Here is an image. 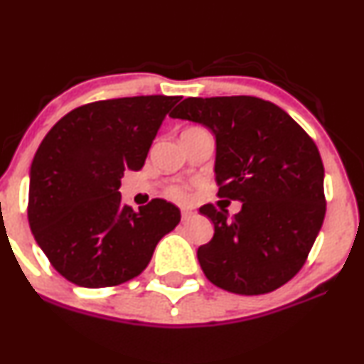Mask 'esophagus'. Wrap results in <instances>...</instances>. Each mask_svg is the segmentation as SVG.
Here are the masks:
<instances>
[{
    "label": "esophagus",
    "instance_id": "34e87169",
    "mask_svg": "<svg viewBox=\"0 0 364 364\" xmlns=\"http://www.w3.org/2000/svg\"><path fill=\"white\" fill-rule=\"evenodd\" d=\"M195 214L191 210H188V208H183L181 210V219L183 220H188V219H191V217H193Z\"/></svg>",
    "mask_w": 364,
    "mask_h": 364
}]
</instances>
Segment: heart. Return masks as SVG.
I'll use <instances>...</instances> for the list:
<instances>
[{
  "instance_id": "obj_1",
  "label": "heart",
  "mask_w": 364,
  "mask_h": 364,
  "mask_svg": "<svg viewBox=\"0 0 364 364\" xmlns=\"http://www.w3.org/2000/svg\"><path fill=\"white\" fill-rule=\"evenodd\" d=\"M171 195L174 196V198H178V200H183L186 196V193L183 190H179V188H174L173 191H171Z\"/></svg>"
}]
</instances>
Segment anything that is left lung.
Instances as JSON below:
<instances>
[{"label": "left lung", "instance_id": "8db88e82", "mask_svg": "<svg viewBox=\"0 0 364 364\" xmlns=\"http://www.w3.org/2000/svg\"><path fill=\"white\" fill-rule=\"evenodd\" d=\"M171 118L210 129L220 198L237 200L229 217L200 214L214 236L196 252L205 277L235 294H265L291 281L306 260L325 217L323 164L315 141L275 104L252 97H188Z\"/></svg>", "mask_w": 364, "mask_h": 364}]
</instances>
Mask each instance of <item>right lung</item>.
<instances>
[{
  "instance_id": "add662e5",
  "label": "right lung",
  "mask_w": 364,
  "mask_h": 364,
  "mask_svg": "<svg viewBox=\"0 0 364 364\" xmlns=\"http://www.w3.org/2000/svg\"><path fill=\"white\" fill-rule=\"evenodd\" d=\"M179 97L140 95L85 104L41 141L28 173V224L63 277L109 287L144 272L181 212L162 198L133 210L121 202L124 171L144 168Z\"/></svg>"
}]
</instances>
